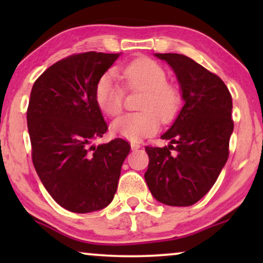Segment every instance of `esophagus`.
I'll return each mask as SVG.
<instances>
[{"instance_id": "1", "label": "esophagus", "mask_w": 263, "mask_h": 263, "mask_svg": "<svg viewBox=\"0 0 263 263\" xmlns=\"http://www.w3.org/2000/svg\"><path fill=\"white\" fill-rule=\"evenodd\" d=\"M130 147H132V151H136V149H139L141 146L138 145V143H132Z\"/></svg>"}]
</instances>
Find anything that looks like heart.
I'll return each instance as SVG.
<instances>
[{"label":"heart","instance_id":"heart-1","mask_svg":"<svg viewBox=\"0 0 263 263\" xmlns=\"http://www.w3.org/2000/svg\"><path fill=\"white\" fill-rule=\"evenodd\" d=\"M120 77L129 89L142 91L139 104L141 112L128 114L116 118L111 124L114 134L132 142L154 134L161 121H171L181 105V93L166 82V71L151 59H138L122 69ZM96 102L103 112L116 116L123 106V88L114 71H107L96 85Z\"/></svg>","mask_w":263,"mask_h":263}]
</instances>
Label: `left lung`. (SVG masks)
Masks as SVG:
<instances>
[{
    "label": "left lung",
    "instance_id": "obj_1",
    "mask_svg": "<svg viewBox=\"0 0 263 263\" xmlns=\"http://www.w3.org/2000/svg\"><path fill=\"white\" fill-rule=\"evenodd\" d=\"M175 71L182 109L167 132L170 143L146 147L147 185L167 206H192L206 195L229 158L233 132L232 98L218 75L179 53H154Z\"/></svg>",
    "mask_w": 263,
    "mask_h": 263
}]
</instances>
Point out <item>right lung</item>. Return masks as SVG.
Returning a JSON list of instances; mask_svg holds the SVG:
<instances>
[{"mask_svg":"<svg viewBox=\"0 0 263 263\" xmlns=\"http://www.w3.org/2000/svg\"><path fill=\"white\" fill-rule=\"evenodd\" d=\"M120 55H71L49 67L32 87L27 109L32 161L52 199L74 213L103 210L112 201L130 151L120 138L92 145L107 130L96 85Z\"/></svg>","mask_w":263,"mask_h":263,"instance_id":"right-lung-1","label":"right lung"}]
</instances>
